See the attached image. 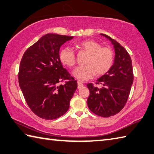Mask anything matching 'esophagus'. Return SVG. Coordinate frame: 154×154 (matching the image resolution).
<instances>
[{
	"mask_svg": "<svg viewBox=\"0 0 154 154\" xmlns=\"http://www.w3.org/2000/svg\"><path fill=\"white\" fill-rule=\"evenodd\" d=\"M82 87H83V83L81 82H79V81H78V82H77V88H78V89L82 88Z\"/></svg>",
	"mask_w": 154,
	"mask_h": 154,
	"instance_id": "esophagus-1",
	"label": "esophagus"
}]
</instances>
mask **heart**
<instances>
[{"label":"heart","instance_id":"heart-1","mask_svg":"<svg viewBox=\"0 0 154 154\" xmlns=\"http://www.w3.org/2000/svg\"><path fill=\"white\" fill-rule=\"evenodd\" d=\"M81 51L88 53L85 60V65L79 66L72 72V76L78 80L85 82L93 78L96 73L102 75L111 68L114 61L112 50L108 47H102L94 40H85L77 45ZM59 58L63 65L72 67L76 63L75 53L71 48L65 47L60 50Z\"/></svg>","mask_w":154,"mask_h":154}]
</instances>
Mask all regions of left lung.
I'll return each mask as SVG.
<instances>
[{"label":"left lung","mask_w":154,"mask_h":154,"mask_svg":"<svg viewBox=\"0 0 154 154\" xmlns=\"http://www.w3.org/2000/svg\"><path fill=\"white\" fill-rule=\"evenodd\" d=\"M110 41L115 56L109 71L97 80V88L92 83L87 85L90 94L88 98L89 110L96 115L110 117L119 113L129 96L133 82L132 61L127 50L119 42L106 34L100 33Z\"/></svg>","instance_id":"obj_1"}]
</instances>
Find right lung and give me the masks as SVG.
<instances>
[{
  "label": "right lung",
  "instance_id": "1",
  "mask_svg": "<svg viewBox=\"0 0 154 154\" xmlns=\"http://www.w3.org/2000/svg\"><path fill=\"white\" fill-rule=\"evenodd\" d=\"M73 38L47 33L23 54L19 83L27 105L42 119L53 120L65 114L77 88V82L64 69L59 58L63 44ZM69 81L64 85L59 83Z\"/></svg>",
  "mask_w": 154,
  "mask_h": 154
}]
</instances>
